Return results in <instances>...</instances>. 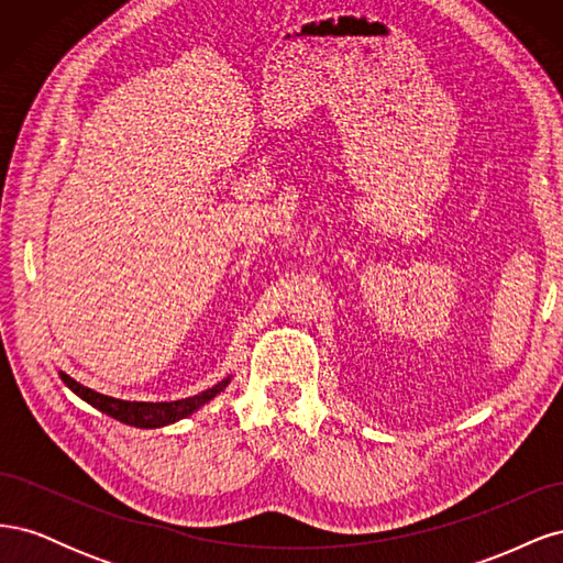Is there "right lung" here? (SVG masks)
Instances as JSON below:
<instances>
[{"instance_id":"1","label":"right lung","mask_w":563,"mask_h":563,"mask_svg":"<svg viewBox=\"0 0 563 563\" xmlns=\"http://www.w3.org/2000/svg\"><path fill=\"white\" fill-rule=\"evenodd\" d=\"M60 380L70 387L77 397H81L87 404L96 406L98 411H103L108 416H112L114 420H122L126 424H133V428H164L168 422H176L180 418L192 416L199 406H203L207 401H211L216 395H220L230 383V378L220 380L218 385L209 387L207 391H199L195 397L187 399H178V401H124V399H114L108 395H100V391H93L89 387L79 385L77 380H73L67 373L60 371Z\"/></svg>"}]
</instances>
